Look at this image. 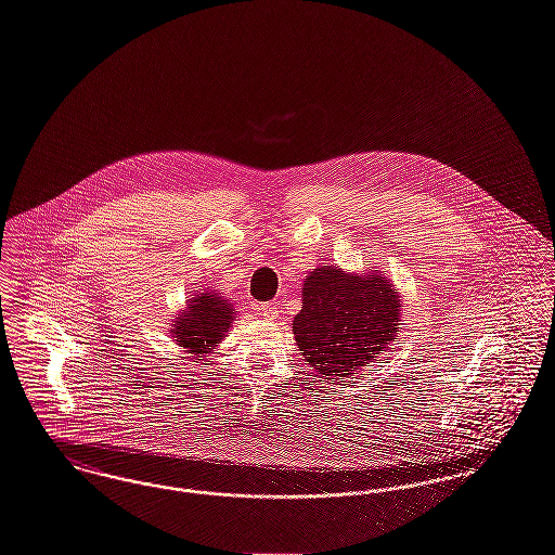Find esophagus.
I'll return each instance as SVG.
<instances>
[{
	"instance_id": "34e87169",
	"label": "esophagus",
	"mask_w": 555,
	"mask_h": 555,
	"mask_svg": "<svg viewBox=\"0 0 555 555\" xmlns=\"http://www.w3.org/2000/svg\"><path fill=\"white\" fill-rule=\"evenodd\" d=\"M256 309H258V313H260L262 318H267V320H275L278 313H280L273 302H260V305H256Z\"/></svg>"
}]
</instances>
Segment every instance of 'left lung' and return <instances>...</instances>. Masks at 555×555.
<instances>
[{"instance_id":"left-lung-1","label":"left lung","mask_w":555,"mask_h":555,"mask_svg":"<svg viewBox=\"0 0 555 555\" xmlns=\"http://www.w3.org/2000/svg\"><path fill=\"white\" fill-rule=\"evenodd\" d=\"M403 299L382 273L313 269L293 320L299 352L322 377L344 379L369 366L399 335Z\"/></svg>"}]
</instances>
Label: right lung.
I'll return each instance as SVG.
<instances>
[{"label":"right lung","instance_id":"right-lung-1","mask_svg":"<svg viewBox=\"0 0 555 555\" xmlns=\"http://www.w3.org/2000/svg\"><path fill=\"white\" fill-rule=\"evenodd\" d=\"M233 320L235 309L220 297V293H195L186 309H182L173 320L171 337L180 348L202 360L205 353L216 350V344H220L222 337H227Z\"/></svg>","mask_w":555,"mask_h":555}]
</instances>
